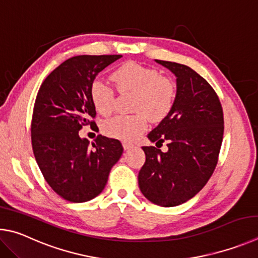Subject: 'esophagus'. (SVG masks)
<instances>
[{"label": "esophagus", "mask_w": 258, "mask_h": 258, "mask_svg": "<svg viewBox=\"0 0 258 258\" xmlns=\"http://www.w3.org/2000/svg\"><path fill=\"white\" fill-rule=\"evenodd\" d=\"M122 146H123V148L126 151V150H129V148H132L134 145H133V143H130L128 141H123L122 142Z\"/></svg>", "instance_id": "esophagus-1"}]
</instances>
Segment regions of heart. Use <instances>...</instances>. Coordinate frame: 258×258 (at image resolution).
<instances>
[{
    "instance_id": "obj_1",
    "label": "heart",
    "mask_w": 258,
    "mask_h": 258,
    "mask_svg": "<svg viewBox=\"0 0 258 258\" xmlns=\"http://www.w3.org/2000/svg\"><path fill=\"white\" fill-rule=\"evenodd\" d=\"M119 92H134L135 114H119L103 123V132L113 138L132 141L147 126V114L152 120H162L173 106L175 88L171 79L154 68L137 62H126L112 74ZM114 90L101 80L90 85V98L98 113L106 115L114 106Z\"/></svg>"
}]
</instances>
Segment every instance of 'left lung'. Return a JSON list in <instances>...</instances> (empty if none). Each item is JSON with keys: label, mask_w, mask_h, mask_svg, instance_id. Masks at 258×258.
Wrapping results in <instances>:
<instances>
[{"label": "left lung", "mask_w": 258, "mask_h": 258, "mask_svg": "<svg viewBox=\"0 0 258 258\" xmlns=\"http://www.w3.org/2000/svg\"><path fill=\"white\" fill-rule=\"evenodd\" d=\"M156 62L177 77V95L169 114L147 137L157 147L166 141L169 150L143 146L146 161L138 183L148 201L172 207L200 192L213 174L223 139V110L215 90L191 68Z\"/></svg>", "instance_id": "left-lung-1"}]
</instances>
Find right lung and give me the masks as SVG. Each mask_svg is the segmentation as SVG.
<instances>
[{
	"label": "right lung",
	"instance_id": "add662e5",
	"mask_svg": "<svg viewBox=\"0 0 258 258\" xmlns=\"http://www.w3.org/2000/svg\"><path fill=\"white\" fill-rule=\"evenodd\" d=\"M122 55H78L68 58L39 87L31 117L36 162L58 196L72 203L102 192L111 168L122 155L117 139L98 135L89 147L79 130L96 125L90 85L99 72Z\"/></svg>",
	"mask_w": 258,
	"mask_h": 258
}]
</instances>
